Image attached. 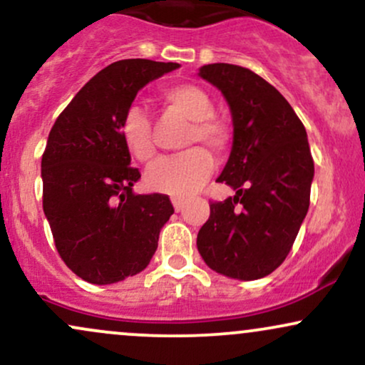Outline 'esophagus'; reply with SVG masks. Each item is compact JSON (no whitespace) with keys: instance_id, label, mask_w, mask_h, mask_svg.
<instances>
[{"instance_id":"esophagus-1","label":"esophagus","mask_w":365,"mask_h":365,"mask_svg":"<svg viewBox=\"0 0 365 365\" xmlns=\"http://www.w3.org/2000/svg\"><path fill=\"white\" fill-rule=\"evenodd\" d=\"M171 202H173V207H175V211H180V209L183 207V204H185V200L182 199V197H171Z\"/></svg>"}]
</instances>
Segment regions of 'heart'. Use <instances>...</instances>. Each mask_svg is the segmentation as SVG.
Listing matches in <instances>:
<instances>
[{"label":"heart","mask_w":365,"mask_h":365,"mask_svg":"<svg viewBox=\"0 0 365 365\" xmlns=\"http://www.w3.org/2000/svg\"><path fill=\"white\" fill-rule=\"evenodd\" d=\"M161 98L171 111L190 120L182 140V148L190 149L159 161L149 170L145 180L153 190L185 197L194 194L215 170V159L206 148L217 154L225 153L232 142V133L223 120L212 115L215 106L202 87L194 83H175L161 92ZM121 139L130 156L137 161L145 165L154 161L156 144L153 127L149 116L139 106H130L125 113Z\"/></svg>","instance_id":"heart-1"}]
</instances>
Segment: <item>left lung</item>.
Masks as SVG:
<instances>
[{
    "mask_svg": "<svg viewBox=\"0 0 365 365\" xmlns=\"http://www.w3.org/2000/svg\"><path fill=\"white\" fill-rule=\"evenodd\" d=\"M199 75L223 92L232 111L233 148L217 182L237 194L209 204L197 249L216 273L264 278L290 254L307 215L314 178L307 132L287 99L252 70L212 63Z\"/></svg>",
    "mask_w": 365,
    "mask_h": 365,
    "instance_id": "8db88e82",
    "label": "left lung"
}]
</instances>
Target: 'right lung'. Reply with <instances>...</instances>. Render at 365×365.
I'll list each match as a JSON object with an SVG mask.
<instances>
[{
	"label": "right lung",
	"instance_id": "add662e5",
	"mask_svg": "<svg viewBox=\"0 0 365 365\" xmlns=\"http://www.w3.org/2000/svg\"><path fill=\"white\" fill-rule=\"evenodd\" d=\"M178 63L121 60L96 73L49 132L43 161V209L58 254L78 278L110 284L140 273L173 215L168 195H140L121 139L137 92Z\"/></svg>",
	"mask_w": 365,
	"mask_h": 365
}]
</instances>
